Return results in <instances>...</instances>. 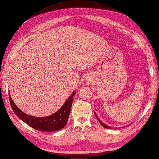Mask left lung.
Listing matches in <instances>:
<instances>
[{"instance_id": "obj_1", "label": "left lung", "mask_w": 159, "mask_h": 159, "mask_svg": "<svg viewBox=\"0 0 159 159\" xmlns=\"http://www.w3.org/2000/svg\"><path fill=\"white\" fill-rule=\"evenodd\" d=\"M94 113H95V112H94ZM95 116H96L97 117V119H98V120H99V122H100V124H101V125H102L103 126V127H105V128H107V129H111V127H110V126H108L107 125H105V124H103L102 122H101V120L99 119V118H98L97 117V115L96 114H95Z\"/></svg>"}]
</instances>
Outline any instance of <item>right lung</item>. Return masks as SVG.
Segmentation results:
<instances>
[{
	"label": "right lung",
	"instance_id": "obj_1",
	"mask_svg": "<svg viewBox=\"0 0 159 159\" xmlns=\"http://www.w3.org/2000/svg\"><path fill=\"white\" fill-rule=\"evenodd\" d=\"M74 94L75 92L71 94V96L68 98L62 107L58 111L50 116L45 117H33L24 113L19 108L16 107L10 94L9 98L11 107L17 117H19V118L32 128L39 130V131L51 132L62 129L67 125Z\"/></svg>",
	"mask_w": 159,
	"mask_h": 159
}]
</instances>
